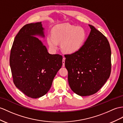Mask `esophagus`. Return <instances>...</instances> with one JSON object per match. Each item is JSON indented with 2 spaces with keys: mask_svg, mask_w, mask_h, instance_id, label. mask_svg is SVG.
<instances>
[{
  "mask_svg": "<svg viewBox=\"0 0 123 123\" xmlns=\"http://www.w3.org/2000/svg\"><path fill=\"white\" fill-rule=\"evenodd\" d=\"M65 59L66 58L65 57H64L62 58V66L64 67L65 66Z\"/></svg>",
  "mask_w": 123,
  "mask_h": 123,
  "instance_id": "1",
  "label": "esophagus"
}]
</instances>
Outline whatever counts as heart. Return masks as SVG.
<instances>
[{"label":"heart","instance_id":"heart-1","mask_svg":"<svg viewBox=\"0 0 123 123\" xmlns=\"http://www.w3.org/2000/svg\"><path fill=\"white\" fill-rule=\"evenodd\" d=\"M86 32L82 27L65 23L54 28L52 35L47 37V42L50 47L56 50L58 42H62V49L66 53L72 54L77 52L84 44Z\"/></svg>","mask_w":123,"mask_h":123}]
</instances>
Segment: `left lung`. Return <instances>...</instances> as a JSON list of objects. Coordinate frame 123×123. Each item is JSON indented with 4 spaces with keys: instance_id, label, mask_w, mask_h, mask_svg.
Returning a JSON list of instances; mask_svg holds the SVG:
<instances>
[{
    "instance_id": "obj_1",
    "label": "left lung",
    "mask_w": 123,
    "mask_h": 123,
    "mask_svg": "<svg viewBox=\"0 0 123 123\" xmlns=\"http://www.w3.org/2000/svg\"><path fill=\"white\" fill-rule=\"evenodd\" d=\"M85 44L77 52L65 55V66L71 89L80 96L97 93L109 78L111 50L108 40L93 26Z\"/></svg>"
}]
</instances>
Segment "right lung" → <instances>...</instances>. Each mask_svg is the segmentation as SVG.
I'll list each match as a JSON object with an SVG mask.
<instances>
[{"instance_id":"right-lung-1","label":"right lung","mask_w":123,"mask_h":123,"mask_svg":"<svg viewBox=\"0 0 123 123\" xmlns=\"http://www.w3.org/2000/svg\"><path fill=\"white\" fill-rule=\"evenodd\" d=\"M41 22L24 25L14 38L10 55V66L16 87L31 98L46 94L62 66V56L50 54L35 35L44 37Z\"/></svg>"}]
</instances>
